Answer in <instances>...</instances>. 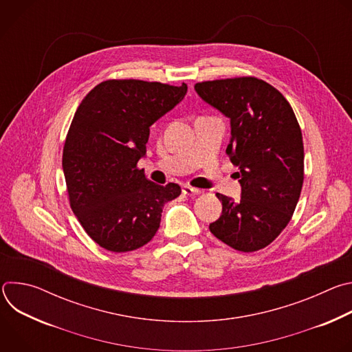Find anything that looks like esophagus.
<instances>
[{"label": "esophagus", "mask_w": 352, "mask_h": 352, "mask_svg": "<svg viewBox=\"0 0 352 352\" xmlns=\"http://www.w3.org/2000/svg\"><path fill=\"white\" fill-rule=\"evenodd\" d=\"M182 192H184L185 195H188V196H195V195H199V193H200L199 189L192 188V186H189V185H184V186H182Z\"/></svg>", "instance_id": "34e87169"}]
</instances>
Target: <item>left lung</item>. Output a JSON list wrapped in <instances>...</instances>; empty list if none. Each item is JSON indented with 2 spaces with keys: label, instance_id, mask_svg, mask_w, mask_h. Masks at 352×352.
Listing matches in <instances>:
<instances>
[{
  "label": "left lung",
  "instance_id": "1",
  "mask_svg": "<svg viewBox=\"0 0 352 352\" xmlns=\"http://www.w3.org/2000/svg\"><path fill=\"white\" fill-rule=\"evenodd\" d=\"M195 90L230 118L226 153L241 184L238 202L216 193L223 212L210 232L241 252H255L280 235L296 208L304 184L302 132L285 97L262 79L208 80Z\"/></svg>",
  "mask_w": 352,
  "mask_h": 352
}]
</instances>
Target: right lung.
I'll use <instances>...</instances> for the list:
<instances>
[{
	"label": "right lung",
	"mask_w": 352,
	"mask_h": 352,
	"mask_svg": "<svg viewBox=\"0 0 352 352\" xmlns=\"http://www.w3.org/2000/svg\"><path fill=\"white\" fill-rule=\"evenodd\" d=\"M186 90L185 83L111 79L94 86L74 116L63 152L69 205L87 235L111 252L146 245L164 205L181 195L178 184L148 181L138 162L150 126Z\"/></svg>",
	"instance_id": "right-lung-1"
}]
</instances>
